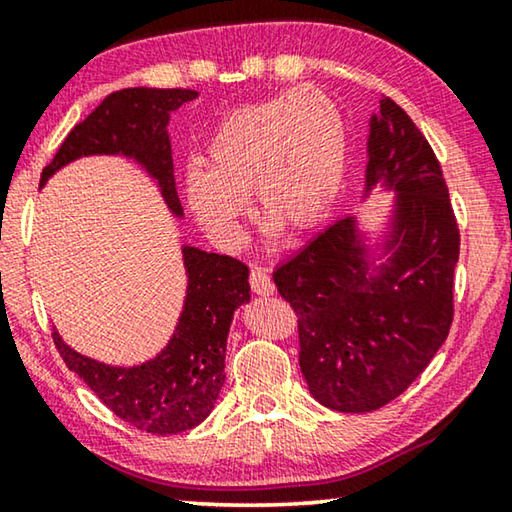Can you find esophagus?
<instances>
[{
  "label": "esophagus",
  "instance_id": "1",
  "mask_svg": "<svg viewBox=\"0 0 512 512\" xmlns=\"http://www.w3.org/2000/svg\"><path fill=\"white\" fill-rule=\"evenodd\" d=\"M250 289H253L257 296H271V293H275V284L264 268H253V271H250Z\"/></svg>",
  "mask_w": 512,
  "mask_h": 512
}]
</instances>
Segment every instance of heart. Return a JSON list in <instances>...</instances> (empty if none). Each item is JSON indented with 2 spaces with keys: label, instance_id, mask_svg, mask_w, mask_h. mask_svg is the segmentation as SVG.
<instances>
[{
  "label": "heart",
  "instance_id": "obj_1",
  "mask_svg": "<svg viewBox=\"0 0 512 512\" xmlns=\"http://www.w3.org/2000/svg\"><path fill=\"white\" fill-rule=\"evenodd\" d=\"M348 133L339 106L318 88H296L225 115L205 142L203 167L183 178L187 210L223 248L244 239L241 216L253 196L271 230L307 235L341 194Z\"/></svg>",
  "mask_w": 512,
  "mask_h": 512
}]
</instances>
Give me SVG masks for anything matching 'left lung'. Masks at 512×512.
I'll return each instance as SVG.
<instances>
[{"mask_svg":"<svg viewBox=\"0 0 512 512\" xmlns=\"http://www.w3.org/2000/svg\"><path fill=\"white\" fill-rule=\"evenodd\" d=\"M363 198L395 192L381 262L345 216L275 268L298 316L300 370L332 411L368 413L402 395L445 343L454 318L458 223L436 153L381 97L370 115Z\"/></svg>","mask_w":512,"mask_h":512,"instance_id":"8db88e82","label":"left lung"}]
</instances>
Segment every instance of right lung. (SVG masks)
Returning <instances> with one entry per match:
<instances>
[{"mask_svg":"<svg viewBox=\"0 0 512 512\" xmlns=\"http://www.w3.org/2000/svg\"><path fill=\"white\" fill-rule=\"evenodd\" d=\"M196 90L126 88L108 94L60 144L40 185L65 164L85 155H124L158 183L173 216L183 205L173 178L169 117ZM187 273L185 305L169 343L140 366H108L69 348L54 329L60 357L108 409L146 433L194 429L212 413L225 381V343L237 307L250 300L248 266L235 257L183 246Z\"/></svg>","mask_w":512,"mask_h":512,"instance_id":"add662e5","label":"right lung"}]
</instances>
